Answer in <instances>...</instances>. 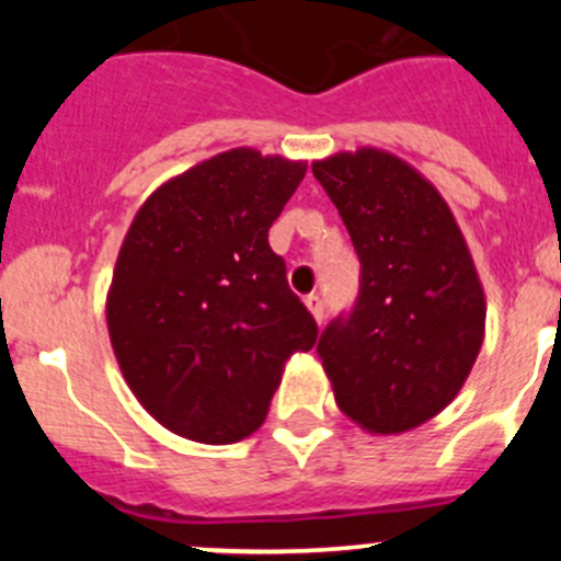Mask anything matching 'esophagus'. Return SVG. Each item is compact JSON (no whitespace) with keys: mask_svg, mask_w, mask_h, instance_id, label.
Segmentation results:
<instances>
[{"mask_svg":"<svg viewBox=\"0 0 561 561\" xmlns=\"http://www.w3.org/2000/svg\"><path fill=\"white\" fill-rule=\"evenodd\" d=\"M304 304H307L309 312L314 314V320H317V322H322V317H325V304H322V298H320V296H314V293H312V296L304 298Z\"/></svg>","mask_w":561,"mask_h":561,"instance_id":"34e87169","label":"esophagus"}]
</instances>
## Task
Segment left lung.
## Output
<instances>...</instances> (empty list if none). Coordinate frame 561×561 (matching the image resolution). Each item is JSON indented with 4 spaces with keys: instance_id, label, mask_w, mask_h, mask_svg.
Here are the masks:
<instances>
[{
    "instance_id": "left-lung-1",
    "label": "left lung",
    "mask_w": 561,
    "mask_h": 561,
    "mask_svg": "<svg viewBox=\"0 0 561 561\" xmlns=\"http://www.w3.org/2000/svg\"><path fill=\"white\" fill-rule=\"evenodd\" d=\"M360 260L350 314L317 353L336 404L369 434H401L443 412L483 344L485 298L448 203L380 149L312 162Z\"/></svg>"
}]
</instances>
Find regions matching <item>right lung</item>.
I'll return each mask as SVG.
<instances>
[{"label": "right lung", "mask_w": 561, "mask_h": 561, "mask_svg": "<svg viewBox=\"0 0 561 561\" xmlns=\"http://www.w3.org/2000/svg\"><path fill=\"white\" fill-rule=\"evenodd\" d=\"M307 162L230 149L165 181L124 236L107 290L122 375L173 434L230 445L263 426L285 360L317 342L268 228Z\"/></svg>", "instance_id": "1"}]
</instances>
